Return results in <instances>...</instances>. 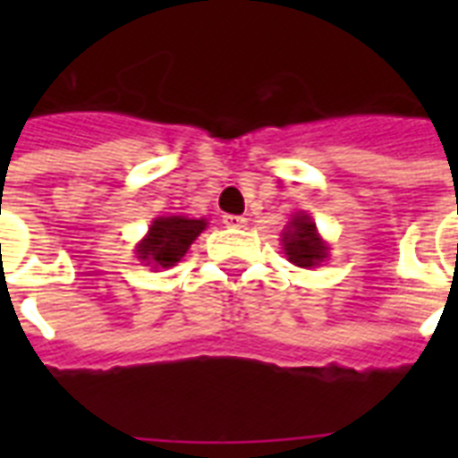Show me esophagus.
Instances as JSON below:
<instances>
[{"mask_svg": "<svg viewBox=\"0 0 458 458\" xmlns=\"http://www.w3.org/2000/svg\"><path fill=\"white\" fill-rule=\"evenodd\" d=\"M223 223H225L228 228H244V225H247V218H242V216H235V214H225L223 216Z\"/></svg>", "mask_w": 458, "mask_h": 458, "instance_id": "obj_1", "label": "esophagus"}]
</instances>
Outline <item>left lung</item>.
Returning <instances> with one entry per match:
<instances>
[{
    "mask_svg": "<svg viewBox=\"0 0 458 458\" xmlns=\"http://www.w3.org/2000/svg\"><path fill=\"white\" fill-rule=\"evenodd\" d=\"M283 250L300 268H313L327 259V244L320 240L316 223L306 214H297L283 230Z\"/></svg>",
    "mask_w": 458,
    "mask_h": 458,
    "instance_id": "8db88e82",
    "label": "left lung"
}]
</instances>
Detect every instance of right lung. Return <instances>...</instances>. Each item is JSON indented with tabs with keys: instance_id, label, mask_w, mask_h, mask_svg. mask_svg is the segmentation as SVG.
<instances>
[{
	"instance_id": "obj_1",
	"label": "right lung",
	"mask_w": 458,
	"mask_h": 458,
	"mask_svg": "<svg viewBox=\"0 0 458 458\" xmlns=\"http://www.w3.org/2000/svg\"><path fill=\"white\" fill-rule=\"evenodd\" d=\"M207 228L204 218H185V216H161L154 218L145 240L135 247V254L145 266L152 268H171L185 257L190 244Z\"/></svg>"
}]
</instances>
